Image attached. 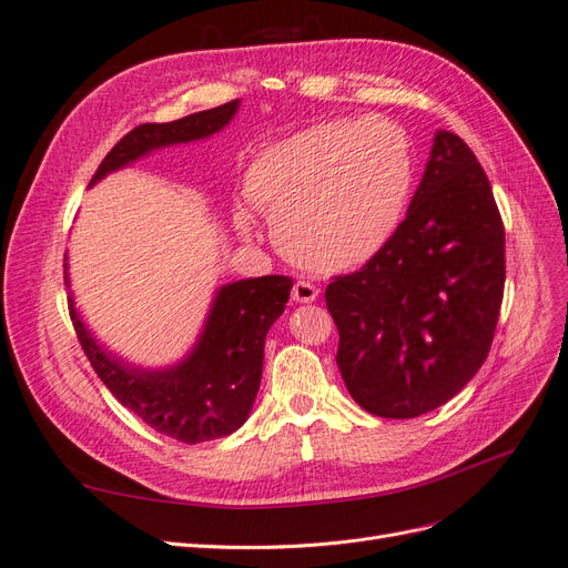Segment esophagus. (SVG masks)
Returning a JSON list of instances; mask_svg holds the SVG:
<instances>
[{"label":"esophagus","mask_w":568,"mask_h":568,"mask_svg":"<svg viewBox=\"0 0 568 568\" xmlns=\"http://www.w3.org/2000/svg\"><path fill=\"white\" fill-rule=\"evenodd\" d=\"M320 296V288L311 282H296L294 288H291V298L296 303H313Z\"/></svg>","instance_id":"esophagus-1"}]
</instances>
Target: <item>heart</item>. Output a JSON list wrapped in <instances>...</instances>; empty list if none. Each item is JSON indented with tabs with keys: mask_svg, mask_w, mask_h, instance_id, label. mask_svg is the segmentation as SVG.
I'll use <instances>...</instances> for the list:
<instances>
[{
	"mask_svg": "<svg viewBox=\"0 0 568 568\" xmlns=\"http://www.w3.org/2000/svg\"><path fill=\"white\" fill-rule=\"evenodd\" d=\"M415 180L405 132L386 118L322 123L267 146L244 192L272 222L280 248L315 272L367 263L403 220ZM236 227L251 232L248 213Z\"/></svg>",
	"mask_w": 568,
	"mask_h": 568,
	"instance_id": "obj_1",
	"label": "heart"
}]
</instances>
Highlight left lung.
<instances>
[{"instance_id": "left-lung-1", "label": "left lung", "mask_w": 568, "mask_h": 568, "mask_svg": "<svg viewBox=\"0 0 568 568\" xmlns=\"http://www.w3.org/2000/svg\"><path fill=\"white\" fill-rule=\"evenodd\" d=\"M505 296V225L474 151L438 130L405 220L369 261L326 286L336 365L353 400L412 419L486 363Z\"/></svg>"}]
</instances>
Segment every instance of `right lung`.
I'll return each instance as SVG.
<instances>
[{
    "instance_id": "right-lung-1",
    "label": "right lung",
    "mask_w": 568,
    "mask_h": 568,
    "mask_svg": "<svg viewBox=\"0 0 568 568\" xmlns=\"http://www.w3.org/2000/svg\"><path fill=\"white\" fill-rule=\"evenodd\" d=\"M239 99L173 123H144L130 130L101 161L90 184L151 149L192 142L225 128ZM68 284V277H65ZM291 277L267 274L222 286L199 346L182 365L165 372L130 369L101 351L80 322L73 298L68 313L80 346L104 386L153 432L194 445L236 432L248 417L263 374L267 329L288 301Z\"/></svg>"
}]
</instances>
